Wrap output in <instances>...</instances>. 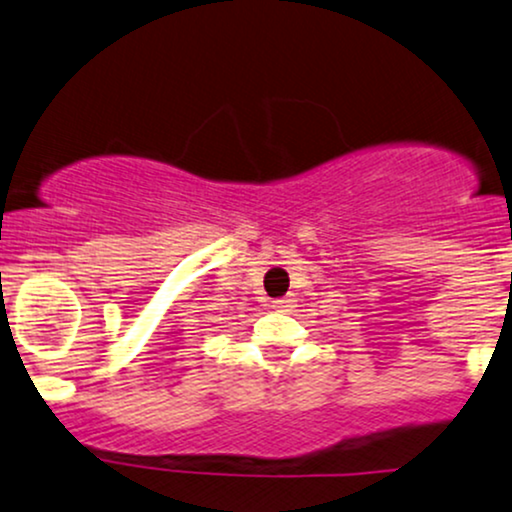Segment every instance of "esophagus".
I'll return each mask as SVG.
<instances>
[{"label": "esophagus", "mask_w": 512, "mask_h": 512, "mask_svg": "<svg viewBox=\"0 0 512 512\" xmlns=\"http://www.w3.org/2000/svg\"><path fill=\"white\" fill-rule=\"evenodd\" d=\"M272 308L274 310H289L291 308V298H276V301H272Z\"/></svg>", "instance_id": "esophagus-1"}]
</instances>
